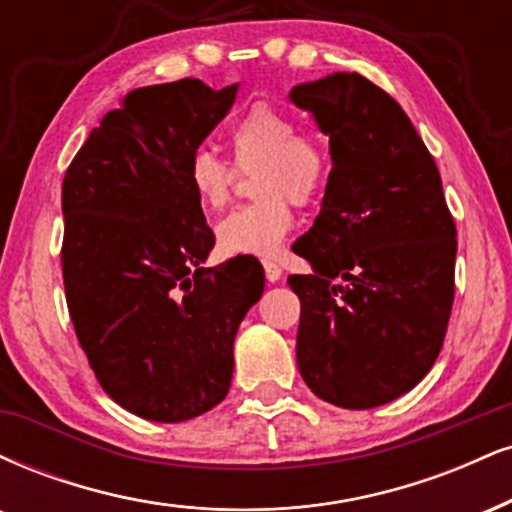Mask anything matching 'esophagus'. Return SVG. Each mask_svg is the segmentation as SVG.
<instances>
[{
    "instance_id": "1",
    "label": "esophagus",
    "mask_w": 512,
    "mask_h": 512,
    "mask_svg": "<svg viewBox=\"0 0 512 512\" xmlns=\"http://www.w3.org/2000/svg\"><path fill=\"white\" fill-rule=\"evenodd\" d=\"M262 267H264V276H267V281L274 283L281 279V267L274 260H262Z\"/></svg>"
}]
</instances>
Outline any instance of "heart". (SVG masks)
<instances>
[{
  "label": "heart",
  "mask_w": 512,
  "mask_h": 512,
  "mask_svg": "<svg viewBox=\"0 0 512 512\" xmlns=\"http://www.w3.org/2000/svg\"><path fill=\"white\" fill-rule=\"evenodd\" d=\"M233 164L252 171L257 200L226 214L217 224V243L231 255H274L293 229V202L312 205L334 176L329 140L300 128L298 116L267 100L252 102L226 128ZM236 169L209 147H195L186 178L197 205L217 212L229 202Z\"/></svg>",
  "instance_id": "obj_1"
}]
</instances>
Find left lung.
<instances>
[{
	"label": "left lung",
	"instance_id": "left-lung-1",
	"mask_svg": "<svg viewBox=\"0 0 512 512\" xmlns=\"http://www.w3.org/2000/svg\"><path fill=\"white\" fill-rule=\"evenodd\" d=\"M329 135L334 176L298 243L312 274L295 357L326 403L367 410L424 379L441 353L455 295V221L441 174L408 114L360 73L293 88Z\"/></svg>",
	"mask_w": 512,
	"mask_h": 512
}]
</instances>
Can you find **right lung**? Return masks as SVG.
Instances as JSON below:
<instances>
[{"instance_id":"add662e5","label":"right lung","mask_w":512,"mask_h":512,"mask_svg":"<svg viewBox=\"0 0 512 512\" xmlns=\"http://www.w3.org/2000/svg\"><path fill=\"white\" fill-rule=\"evenodd\" d=\"M238 85L197 78L138 88L92 128L61 186V274L78 343L121 408L193 420L226 398L233 338L264 274L202 267L214 233L188 186L195 147Z\"/></svg>"}]
</instances>
